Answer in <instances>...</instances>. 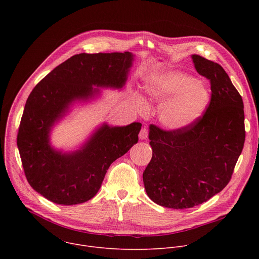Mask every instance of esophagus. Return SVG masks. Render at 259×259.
<instances>
[{
    "mask_svg": "<svg viewBox=\"0 0 259 259\" xmlns=\"http://www.w3.org/2000/svg\"><path fill=\"white\" fill-rule=\"evenodd\" d=\"M147 135H149V129H147L146 127H144V128L141 129V131L139 133V139L144 140V139H146Z\"/></svg>",
    "mask_w": 259,
    "mask_h": 259,
    "instance_id": "1",
    "label": "esophagus"
}]
</instances>
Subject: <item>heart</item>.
I'll return each mask as SVG.
<instances>
[{
  "label": "heart",
  "mask_w": 259,
  "mask_h": 259,
  "mask_svg": "<svg viewBox=\"0 0 259 259\" xmlns=\"http://www.w3.org/2000/svg\"><path fill=\"white\" fill-rule=\"evenodd\" d=\"M144 89L151 101L162 104L160 121L172 131L195 125L206 113L211 99L210 90L203 81L179 70L160 73L147 82ZM133 103L140 113L149 110V103L140 94L133 96Z\"/></svg>",
  "instance_id": "1"
}]
</instances>
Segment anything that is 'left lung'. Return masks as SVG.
I'll use <instances>...</instances> for the list:
<instances>
[{
	"label": "left lung",
	"mask_w": 259,
	"mask_h": 259,
	"mask_svg": "<svg viewBox=\"0 0 259 259\" xmlns=\"http://www.w3.org/2000/svg\"><path fill=\"white\" fill-rule=\"evenodd\" d=\"M196 70L211 84V100L195 125L180 131L150 126L153 157L143 172L149 198L186 209L223 191L232 178L245 142L244 104L220 64L192 55Z\"/></svg>",
	"instance_id": "obj_1"
}]
</instances>
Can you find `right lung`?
Masks as SVG:
<instances>
[{"label": "right lung", "mask_w": 259, "mask_h": 259, "mask_svg": "<svg viewBox=\"0 0 259 259\" xmlns=\"http://www.w3.org/2000/svg\"><path fill=\"white\" fill-rule=\"evenodd\" d=\"M131 52L81 53L58 66L30 92L17 135L25 177L44 198L60 205L89 201L99 191L110 164L138 141L140 123L98 127L79 150L62 152L50 143V133L76 102H87L99 88L125 86Z\"/></svg>", "instance_id": "right-lung-1"}]
</instances>
